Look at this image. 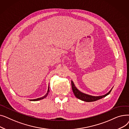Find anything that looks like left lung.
<instances>
[{"mask_svg":"<svg viewBox=\"0 0 129 129\" xmlns=\"http://www.w3.org/2000/svg\"><path fill=\"white\" fill-rule=\"evenodd\" d=\"M71 83H72V90H73V91L74 94H75V97L80 100H83V101H86V102H92V101H96L97 100L103 98L107 96V95H108V94L110 93V92L112 90V89H111L107 94H105V95L100 96H90V95H89V94H87L84 93L83 92H82L81 91H80L75 87V85H74L72 80L71 81Z\"/></svg>","mask_w":129,"mask_h":129,"instance_id":"left-lung-1","label":"left lung"}]
</instances>
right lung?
Segmentation results:
<instances>
[{
  "label": "right lung",
  "mask_w": 129,
  "mask_h": 129,
  "mask_svg": "<svg viewBox=\"0 0 129 129\" xmlns=\"http://www.w3.org/2000/svg\"><path fill=\"white\" fill-rule=\"evenodd\" d=\"M49 92H50V90H49V86L48 90H47V93L45 94V95H44L43 97H41V98H37V99H31V100H30V101H38V100H40L43 99L45 98L46 97H47V94H48V93H49Z\"/></svg>",
  "instance_id": "right-lung-1"
}]
</instances>
